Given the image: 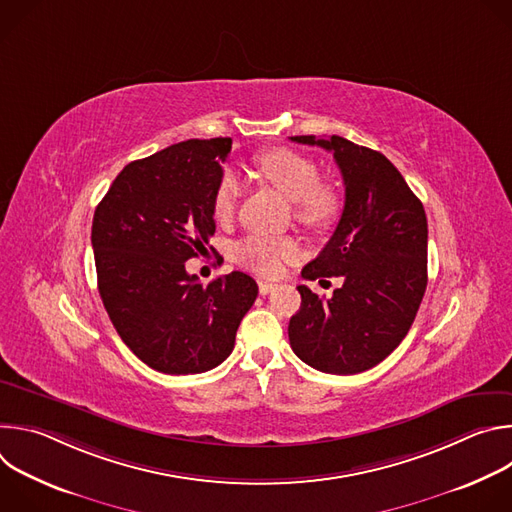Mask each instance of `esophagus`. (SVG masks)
<instances>
[{
	"label": "esophagus",
	"mask_w": 512,
	"mask_h": 512,
	"mask_svg": "<svg viewBox=\"0 0 512 512\" xmlns=\"http://www.w3.org/2000/svg\"><path fill=\"white\" fill-rule=\"evenodd\" d=\"M275 287H277L275 283L261 279V281H259V294H261V296H267V294H271V291H273Z\"/></svg>",
	"instance_id": "obj_1"
}]
</instances>
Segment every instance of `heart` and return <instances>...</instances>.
I'll use <instances>...</instances> for the list:
<instances>
[{
    "instance_id": "obj_1",
    "label": "heart",
    "mask_w": 512,
    "mask_h": 512,
    "mask_svg": "<svg viewBox=\"0 0 512 512\" xmlns=\"http://www.w3.org/2000/svg\"><path fill=\"white\" fill-rule=\"evenodd\" d=\"M257 174L281 192L296 206L298 221L312 229L324 231L336 223L342 210V194L330 180L320 178V168L314 160L287 148H273L255 158ZM243 194L241 178L227 170L216 182L212 194V214L218 223H229ZM300 253L291 237L251 235L235 245V261L259 275H275L281 265Z\"/></svg>"
}]
</instances>
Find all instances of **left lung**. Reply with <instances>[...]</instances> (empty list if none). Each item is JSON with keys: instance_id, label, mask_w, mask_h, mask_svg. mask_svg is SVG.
I'll return each instance as SVG.
<instances>
[{"instance_id": "obj_1", "label": "left lung", "mask_w": 512, "mask_h": 512, "mask_svg": "<svg viewBox=\"0 0 512 512\" xmlns=\"http://www.w3.org/2000/svg\"><path fill=\"white\" fill-rule=\"evenodd\" d=\"M332 152L344 180V208L306 279L342 277L330 300L298 285L302 306L289 344L310 367L356 375L385 360L407 336L427 285V218L401 172L381 154L340 135H296Z\"/></svg>"}]
</instances>
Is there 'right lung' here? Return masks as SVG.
<instances>
[{
	"instance_id": "right-lung-1",
	"label": "right lung",
	"mask_w": 512,
	"mask_h": 512,
	"mask_svg": "<svg viewBox=\"0 0 512 512\" xmlns=\"http://www.w3.org/2000/svg\"><path fill=\"white\" fill-rule=\"evenodd\" d=\"M231 143L188 139L127 164L93 216L103 306L129 350L166 375L218 367L257 298L247 273L202 285L186 271L214 235L212 194Z\"/></svg>"
}]
</instances>
